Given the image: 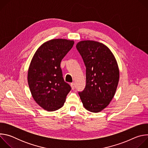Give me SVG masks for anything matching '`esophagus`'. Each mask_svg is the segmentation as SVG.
<instances>
[{"label": "esophagus", "instance_id": "1", "mask_svg": "<svg viewBox=\"0 0 148 148\" xmlns=\"http://www.w3.org/2000/svg\"><path fill=\"white\" fill-rule=\"evenodd\" d=\"M70 86H71V87L72 90H74V89H75V84H74V82L71 83V84H70Z\"/></svg>", "mask_w": 148, "mask_h": 148}]
</instances>
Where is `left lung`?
<instances>
[{
  "instance_id": "obj_1",
  "label": "left lung",
  "mask_w": 148,
  "mask_h": 148,
  "mask_svg": "<svg viewBox=\"0 0 148 148\" xmlns=\"http://www.w3.org/2000/svg\"><path fill=\"white\" fill-rule=\"evenodd\" d=\"M76 48L86 67V86L78 94L87 110L99 112L109 105L116 90L119 71L116 59L108 47L97 41H81Z\"/></svg>"
}]
</instances>
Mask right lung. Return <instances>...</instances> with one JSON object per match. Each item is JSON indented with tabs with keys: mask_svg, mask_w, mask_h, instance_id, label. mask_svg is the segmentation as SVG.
I'll use <instances>...</instances> for the list:
<instances>
[{
	"mask_svg": "<svg viewBox=\"0 0 148 148\" xmlns=\"http://www.w3.org/2000/svg\"><path fill=\"white\" fill-rule=\"evenodd\" d=\"M73 40L53 39L36 51L29 68L27 80L34 101L44 110L54 111L64 105L70 86L62 77L60 63L71 49Z\"/></svg>",
	"mask_w": 148,
	"mask_h": 148,
	"instance_id": "1",
	"label": "right lung"
}]
</instances>
